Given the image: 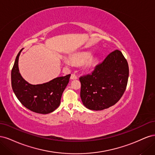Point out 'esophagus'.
<instances>
[{
  "mask_svg": "<svg viewBox=\"0 0 155 155\" xmlns=\"http://www.w3.org/2000/svg\"><path fill=\"white\" fill-rule=\"evenodd\" d=\"M78 79V77L76 76V75L72 74L71 76H70V79Z\"/></svg>",
  "mask_w": 155,
  "mask_h": 155,
  "instance_id": "34e87169",
  "label": "esophagus"
}]
</instances>
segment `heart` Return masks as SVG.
Instances as JSON below:
<instances>
[{
  "instance_id": "1",
  "label": "heart",
  "mask_w": 155,
  "mask_h": 155,
  "mask_svg": "<svg viewBox=\"0 0 155 155\" xmlns=\"http://www.w3.org/2000/svg\"><path fill=\"white\" fill-rule=\"evenodd\" d=\"M91 51H81L70 56V60L74 63L82 64L83 67L85 69H91L96 66L98 61L97 57L91 56ZM63 62L65 64H69V61L67 59H64Z\"/></svg>"
}]
</instances>
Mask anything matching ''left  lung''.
Segmentation results:
<instances>
[{"mask_svg":"<svg viewBox=\"0 0 155 155\" xmlns=\"http://www.w3.org/2000/svg\"><path fill=\"white\" fill-rule=\"evenodd\" d=\"M128 78L127 61L122 53L116 50L98 64L92 74L79 78L83 104L92 110L114 105L124 94Z\"/></svg>","mask_w":155,"mask_h":155,"instance_id":"1","label":"left lung"}]
</instances>
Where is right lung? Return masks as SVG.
Returning a JSON list of instances; mask_svg holds the SVG:
<instances>
[{"label":"right lung","instance_id":"right-lung-1","mask_svg":"<svg viewBox=\"0 0 155 155\" xmlns=\"http://www.w3.org/2000/svg\"><path fill=\"white\" fill-rule=\"evenodd\" d=\"M17 55L12 70V87L17 99L28 109L36 113L48 114L59 106L62 94L69 82L70 74L58 77L48 82L31 85L23 78L18 69Z\"/></svg>","mask_w":155,"mask_h":155}]
</instances>
